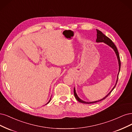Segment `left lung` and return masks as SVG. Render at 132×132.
<instances>
[{
    "label": "left lung",
    "mask_w": 132,
    "mask_h": 132,
    "mask_svg": "<svg viewBox=\"0 0 132 132\" xmlns=\"http://www.w3.org/2000/svg\"><path fill=\"white\" fill-rule=\"evenodd\" d=\"M96 32H97V35H96V36H97V38L96 39V42H97V43H100V42H104V43H105V44H108L109 46H110V47H111L114 51V52H115L116 54V56H117V59H118V64H119V72H118V76H117V80H116V84L115 85H114V86L113 87V88L112 89V90L110 91L109 92V94H107V95H106L104 97H103V99H101V100H97V101H92V102H86V101H84L80 99L79 97L78 96L77 93H76V90H75V88H74V95H75V96L76 97V99H77L79 102H80V103H83V104H93V103H97V102H99L100 101H101V100H104L105 99H106V97H107L110 94H111V93L112 92V91L113 90L114 88H115L116 86V84L117 83V81H118V75H119V72H120V69H121V61H120V55H119V54H118V52L117 50V49L116 48V45L114 44V43L112 42V41L110 39V38L109 37H108L107 36H106L104 34H103V33H102L100 31L98 30V29H96Z\"/></svg>",
    "instance_id": "obj_1"
}]
</instances>
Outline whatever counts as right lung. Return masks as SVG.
I'll return each instance as SVG.
<instances>
[{
  "label": "right lung",
  "instance_id": "add662e5",
  "mask_svg": "<svg viewBox=\"0 0 132 132\" xmlns=\"http://www.w3.org/2000/svg\"><path fill=\"white\" fill-rule=\"evenodd\" d=\"M50 100H51V98H50V100H49V101H48V103H47V104H48V103H49V102H50Z\"/></svg>",
  "mask_w": 132,
  "mask_h": 132
}]
</instances>
